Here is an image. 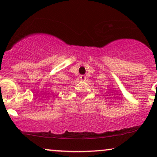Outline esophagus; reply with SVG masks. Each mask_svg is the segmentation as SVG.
Here are the masks:
<instances>
[{"label":"esophagus","mask_w":157,"mask_h":157,"mask_svg":"<svg viewBox=\"0 0 157 157\" xmlns=\"http://www.w3.org/2000/svg\"><path fill=\"white\" fill-rule=\"evenodd\" d=\"M80 78L81 81H85L86 80V76L85 75H81V76H80Z\"/></svg>","instance_id":"obj_1"}]
</instances>
